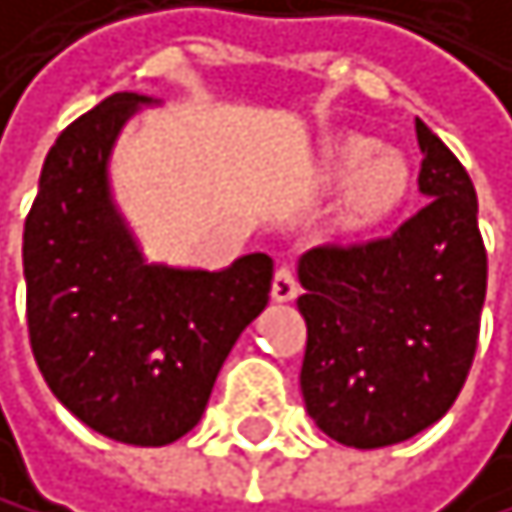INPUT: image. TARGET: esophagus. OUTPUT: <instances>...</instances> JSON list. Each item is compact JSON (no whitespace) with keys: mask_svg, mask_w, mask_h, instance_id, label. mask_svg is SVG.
Segmentation results:
<instances>
[{"mask_svg":"<svg viewBox=\"0 0 512 512\" xmlns=\"http://www.w3.org/2000/svg\"><path fill=\"white\" fill-rule=\"evenodd\" d=\"M300 294V284H297V275L290 272V269H281L275 272V281H272V300L275 303H290Z\"/></svg>","mask_w":512,"mask_h":512,"instance_id":"1","label":"esophagus"}]
</instances>
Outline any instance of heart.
Masks as SVG:
<instances>
[{
	"instance_id": "b5f03b06",
	"label": "heart",
	"mask_w": 512,
	"mask_h": 512,
	"mask_svg": "<svg viewBox=\"0 0 512 512\" xmlns=\"http://www.w3.org/2000/svg\"><path fill=\"white\" fill-rule=\"evenodd\" d=\"M325 174L334 187H350L344 215L353 228L385 222L410 190V165L403 156L378 153V143L366 137H347L331 146Z\"/></svg>"
}]
</instances>
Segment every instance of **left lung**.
<instances>
[{
    "mask_svg": "<svg viewBox=\"0 0 512 512\" xmlns=\"http://www.w3.org/2000/svg\"><path fill=\"white\" fill-rule=\"evenodd\" d=\"M422 212L391 237L300 256V391L328 438L356 450L410 441L454 406L488 284L479 200L457 156L416 118Z\"/></svg>",
    "mask_w": 512,
    "mask_h": 512,
    "instance_id": "obj_1",
    "label": "left lung"
}]
</instances>
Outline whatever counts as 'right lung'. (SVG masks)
<instances>
[{
    "instance_id": "obj_1",
    "label": "right lung",
    "mask_w": 512,
    "mask_h": 512,
    "mask_svg": "<svg viewBox=\"0 0 512 512\" xmlns=\"http://www.w3.org/2000/svg\"><path fill=\"white\" fill-rule=\"evenodd\" d=\"M156 99L115 93L58 134L24 222L27 328L49 391L93 432L162 447L203 419L218 369L269 303L272 256L149 262L112 190V149Z\"/></svg>"
}]
</instances>
